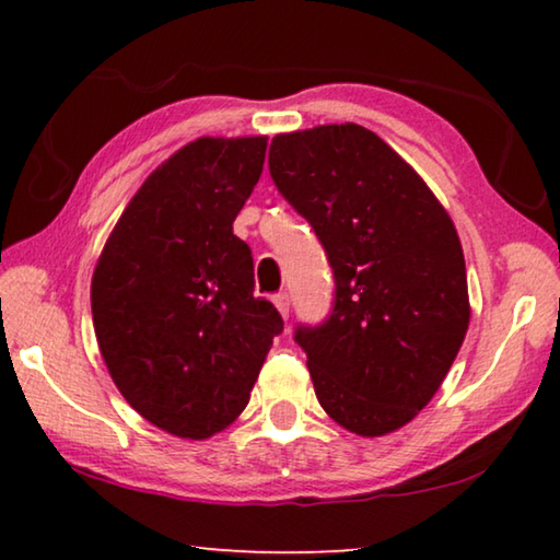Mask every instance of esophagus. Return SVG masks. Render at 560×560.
I'll return each mask as SVG.
<instances>
[{
	"mask_svg": "<svg viewBox=\"0 0 560 560\" xmlns=\"http://www.w3.org/2000/svg\"><path fill=\"white\" fill-rule=\"evenodd\" d=\"M271 301H273V306L279 308V314H281L283 318H289V308H291V299H289V293H287V291H281V293H277V296H273Z\"/></svg>",
	"mask_w": 560,
	"mask_h": 560,
	"instance_id": "1",
	"label": "esophagus"
}]
</instances>
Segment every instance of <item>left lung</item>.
Segmentation results:
<instances>
[{"mask_svg": "<svg viewBox=\"0 0 560 560\" xmlns=\"http://www.w3.org/2000/svg\"><path fill=\"white\" fill-rule=\"evenodd\" d=\"M269 173L314 226L336 279L330 316L296 326L316 397L360 438L432 400L469 328L457 230L424 179L355 122L281 132Z\"/></svg>", "mask_w": 560, "mask_h": 560, "instance_id": "obj_1", "label": "left lung"}]
</instances>
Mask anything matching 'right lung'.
<instances>
[{
	"label": "right lung",
	"instance_id": "right-lung-1",
	"mask_svg": "<svg viewBox=\"0 0 560 560\" xmlns=\"http://www.w3.org/2000/svg\"><path fill=\"white\" fill-rule=\"evenodd\" d=\"M267 138H197L150 175L91 281L101 355L132 410L175 438L232 424L283 320L254 296L232 222L259 183Z\"/></svg>",
	"mask_w": 560,
	"mask_h": 560
}]
</instances>
